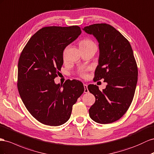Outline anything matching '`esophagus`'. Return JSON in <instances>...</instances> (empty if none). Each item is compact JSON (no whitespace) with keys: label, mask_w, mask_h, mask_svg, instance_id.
Returning a JSON list of instances; mask_svg holds the SVG:
<instances>
[{"label":"esophagus","mask_w":154,"mask_h":154,"mask_svg":"<svg viewBox=\"0 0 154 154\" xmlns=\"http://www.w3.org/2000/svg\"><path fill=\"white\" fill-rule=\"evenodd\" d=\"M84 93H88L89 92V90H88V88H87V84H84Z\"/></svg>","instance_id":"34e87169"}]
</instances>
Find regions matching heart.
I'll return each instance as SVG.
<instances>
[{
  "mask_svg": "<svg viewBox=\"0 0 154 154\" xmlns=\"http://www.w3.org/2000/svg\"><path fill=\"white\" fill-rule=\"evenodd\" d=\"M92 46H96V45L93 42V41L88 38H86L82 40L80 42V48H85V47H89ZM80 75L81 77L84 78L86 76V74L84 71H82L80 72Z\"/></svg>",
  "mask_w": 154,
  "mask_h": 154,
  "instance_id": "b5f03b06",
  "label": "heart"
}]
</instances>
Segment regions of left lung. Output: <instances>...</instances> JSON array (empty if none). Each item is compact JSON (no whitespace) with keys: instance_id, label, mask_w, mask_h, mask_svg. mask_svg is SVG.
Returning <instances> with one entry per match:
<instances>
[{"instance_id":"8db88e82","label":"left lung","mask_w":154,"mask_h":154,"mask_svg":"<svg viewBox=\"0 0 154 154\" xmlns=\"http://www.w3.org/2000/svg\"><path fill=\"white\" fill-rule=\"evenodd\" d=\"M83 30L93 35L99 43L94 80L103 78L107 84L102 91L96 85H88L96 99L89 109V116L97 123H112L126 113L134 97L138 69L134 52L130 42L109 24H94Z\"/></svg>"}]
</instances>
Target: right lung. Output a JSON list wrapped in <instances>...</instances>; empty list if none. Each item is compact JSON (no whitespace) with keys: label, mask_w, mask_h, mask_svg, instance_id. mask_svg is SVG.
Returning a JSON list of instances; mask_svg holds the SVG:
<instances>
[{"label":"right lung","mask_w":154,"mask_h":154,"mask_svg":"<svg viewBox=\"0 0 154 154\" xmlns=\"http://www.w3.org/2000/svg\"><path fill=\"white\" fill-rule=\"evenodd\" d=\"M81 33L78 26L44 27L32 36L20 54V97L30 113L45 125L57 126L67 122L72 106L84 91L78 80H67L63 85L54 82L63 63L64 49Z\"/></svg>","instance_id":"right-lung-1"}]
</instances>
